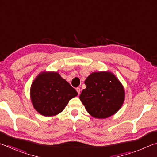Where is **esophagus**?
<instances>
[{"mask_svg": "<svg viewBox=\"0 0 157 157\" xmlns=\"http://www.w3.org/2000/svg\"><path fill=\"white\" fill-rule=\"evenodd\" d=\"M76 91H77V92H78V95L80 94V91H81L80 88H79V87H78V88H76Z\"/></svg>", "mask_w": 157, "mask_h": 157, "instance_id": "34e87169", "label": "esophagus"}]
</instances>
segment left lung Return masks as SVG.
<instances>
[{"mask_svg": "<svg viewBox=\"0 0 157 157\" xmlns=\"http://www.w3.org/2000/svg\"><path fill=\"white\" fill-rule=\"evenodd\" d=\"M84 83L86 88L82 91L79 98L92 116L108 118L116 113L123 105L124 89L112 73H93Z\"/></svg>", "mask_w": 157, "mask_h": 157, "instance_id": "1", "label": "left lung"}]
</instances>
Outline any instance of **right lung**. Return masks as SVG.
I'll return each mask as SVG.
<instances>
[{"instance_id":"right-lung-1","label":"right lung","mask_w":157,"mask_h":157,"mask_svg":"<svg viewBox=\"0 0 157 157\" xmlns=\"http://www.w3.org/2000/svg\"><path fill=\"white\" fill-rule=\"evenodd\" d=\"M78 95L75 89L57 73H42L31 86L33 105L45 116L57 115L63 110L68 101Z\"/></svg>"}]
</instances>
